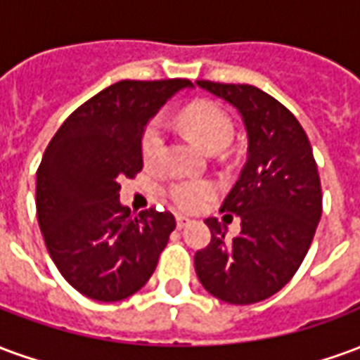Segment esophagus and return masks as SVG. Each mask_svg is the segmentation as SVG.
<instances>
[{
	"label": "esophagus",
	"instance_id": "esophagus-1",
	"mask_svg": "<svg viewBox=\"0 0 360 360\" xmlns=\"http://www.w3.org/2000/svg\"><path fill=\"white\" fill-rule=\"evenodd\" d=\"M175 219H177V227H179V229H183V227L187 226L188 221H191V219L185 218V216H177V218H175Z\"/></svg>",
	"mask_w": 360,
	"mask_h": 360
}]
</instances>
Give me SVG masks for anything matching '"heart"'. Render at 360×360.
<instances>
[{"label": "heart", "mask_w": 360, "mask_h": 360, "mask_svg": "<svg viewBox=\"0 0 360 360\" xmlns=\"http://www.w3.org/2000/svg\"><path fill=\"white\" fill-rule=\"evenodd\" d=\"M183 131L206 152L224 150L233 139V121L224 108L210 100H200L187 105L181 113ZM142 158L148 165L158 164L165 152V129L160 119H154L142 134ZM216 193L210 181H177L169 187V198L181 210L195 212L202 208Z\"/></svg>", "instance_id": "b5f03b06"}]
</instances>
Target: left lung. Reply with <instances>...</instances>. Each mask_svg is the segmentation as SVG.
<instances>
[{
    "instance_id": "1",
    "label": "left lung",
    "mask_w": 360,
    "mask_h": 360,
    "mask_svg": "<svg viewBox=\"0 0 360 360\" xmlns=\"http://www.w3.org/2000/svg\"><path fill=\"white\" fill-rule=\"evenodd\" d=\"M239 111L247 162L221 210L241 218L231 241L226 226L206 219L212 241L195 255L204 289L229 304L278 293L309 252L322 216V188L307 133L285 105L250 84L196 81Z\"/></svg>"
}]
</instances>
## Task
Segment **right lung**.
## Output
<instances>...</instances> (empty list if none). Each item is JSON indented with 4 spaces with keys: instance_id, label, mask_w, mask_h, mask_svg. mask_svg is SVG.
<instances>
[{
    "instance_id": "right-lung-1",
    "label": "right lung",
    "mask_w": 360,
    "mask_h": 360,
    "mask_svg": "<svg viewBox=\"0 0 360 360\" xmlns=\"http://www.w3.org/2000/svg\"><path fill=\"white\" fill-rule=\"evenodd\" d=\"M185 79L121 81L65 119L36 172V212L51 260L89 299L123 301L146 285L175 229L172 212L139 216L119 181L142 169V134Z\"/></svg>"
}]
</instances>
